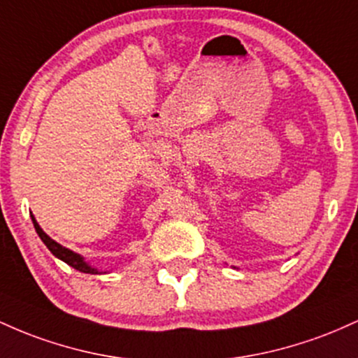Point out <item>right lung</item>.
Returning <instances> with one entry per match:
<instances>
[{"label": "right lung", "mask_w": 358, "mask_h": 358, "mask_svg": "<svg viewBox=\"0 0 358 358\" xmlns=\"http://www.w3.org/2000/svg\"><path fill=\"white\" fill-rule=\"evenodd\" d=\"M30 216H31V222H34L35 231L38 233L40 240H42V242L45 243V247L49 248V250H50L52 254H54L55 257H57V259L62 260V262H66L67 266L74 267L76 271L84 272V274H103V271H98V268L92 267L90 262H86L83 255L76 254V252H72V250H69V248L62 247V245L55 242V240H52L50 236L47 235V233L43 231L42 228H40V224L37 223V220H35V216H34V215H30Z\"/></svg>", "instance_id": "right-lung-1"}]
</instances>
